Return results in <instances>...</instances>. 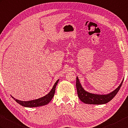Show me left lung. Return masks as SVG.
Wrapping results in <instances>:
<instances>
[{
  "label": "left lung",
  "instance_id": "8db88e82",
  "mask_svg": "<svg viewBox=\"0 0 128 128\" xmlns=\"http://www.w3.org/2000/svg\"><path fill=\"white\" fill-rule=\"evenodd\" d=\"M123 82V80L117 88L116 89L114 90L111 92V93L106 95L95 94L86 92L82 88L78 78V77L76 78V86L78 96L79 99L83 102L87 104L100 105L108 103L110 101H111L116 96V95L117 94L119 90H120L121 86L122 85Z\"/></svg>",
  "mask_w": 128,
  "mask_h": 128
}]
</instances>
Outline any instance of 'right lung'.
Masks as SVG:
<instances>
[{"label": "right lung", "instance_id": "right-lung-1", "mask_svg": "<svg viewBox=\"0 0 128 128\" xmlns=\"http://www.w3.org/2000/svg\"><path fill=\"white\" fill-rule=\"evenodd\" d=\"M58 81L59 80H58L56 82L51 90L49 92L48 94H47L45 96H44L42 98H39V99L30 101H27V102H23V101H20L17 99H15L12 96V98H14V100H15L17 103H18L19 104L23 106L26 107V108H35V107H38L47 105V104H48L50 102V100H52L53 96H54L56 86H57Z\"/></svg>", "mask_w": 128, "mask_h": 128}]
</instances>
